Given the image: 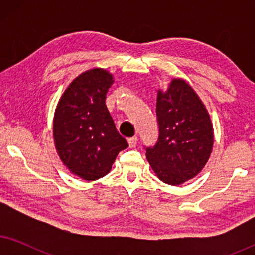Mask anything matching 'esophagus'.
I'll return each instance as SVG.
<instances>
[{"label": "esophagus", "mask_w": 255, "mask_h": 255, "mask_svg": "<svg viewBox=\"0 0 255 255\" xmlns=\"http://www.w3.org/2000/svg\"><path fill=\"white\" fill-rule=\"evenodd\" d=\"M128 146L130 147H135V145L138 144V138L137 137H132V138H128Z\"/></svg>", "instance_id": "obj_1"}]
</instances>
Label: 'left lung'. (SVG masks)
<instances>
[{"instance_id":"1","label":"left lung","mask_w":255,"mask_h":255,"mask_svg":"<svg viewBox=\"0 0 255 255\" xmlns=\"http://www.w3.org/2000/svg\"><path fill=\"white\" fill-rule=\"evenodd\" d=\"M156 117L159 138L154 147L146 149V158L162 182L179 186L194 179L210 158V115L189 83L173 79L167 90H158Z\"/></svg>"}]
</instances>
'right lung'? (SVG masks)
<instances>
[{"label":"right lung","instance_id":"add662e5","mask_svg":"<svg viewBox=\"0 0 255 255\" xmlns=\"http://www.w3.org/2000/svg\"><path fill=\"white\" fill-rule=\"evenodd\" d=\"M113 83L114 76L106 69H88L69 83L54 111L59 158L69 172L86 181L106 176L118 153L128 146L106 106Z\"/></svg>","mask_w":255,"mask_h":255}]
</instances>
